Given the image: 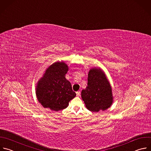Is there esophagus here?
<instances>
[{"mask_svg":"<svg viewBox=\"0 0 151 151\" xmlns=\"http://www.w3.org/2000/svg\"><path fill=\"white\" fill-rule=\"evenodd\" d=\"M76 94H77V96H80V91H78L76 92Z\"/></svg>","mask_w":151,"mask_h":151,"instance_id":"34e87169","label":"esophagus"}]
</instances>
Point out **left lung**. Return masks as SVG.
Listing matches in <instances>:
<instances>
[{"mask_svg": "<svg viewBox=\"0 0 151 151\" xmlns=\"http://www.w3.org/2000/svg\"><path fill=\"white\" fill-rule=\"evenodd\" d=\"M81 98L86 108L92 112L105 111L112 104V87L100 68L95 67L89 70L87 86L82 90Z\"/></svg>", "mask_w": 151, "mask_h": 151, "instance_id": "1", "label": "left lung"}]
</instances>
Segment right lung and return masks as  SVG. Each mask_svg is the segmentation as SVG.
<instances>
[{"label":"right lung","mask_w":151,"mask_h":151,"mask_svg":"<svg viewBox=\"0 0 151 151\" xmlns=\"http://www.w3.org/2000/svg\"><path fill=\"white\" fill-rule=\"evenodd\" d=\"M68 66L64 62H55L45 71L36 88L37 98L45 108L58 111L66 108L76 96L71 83L65 78Z\"/></svg>","instance_id":"obj_1"}]
</instances>
